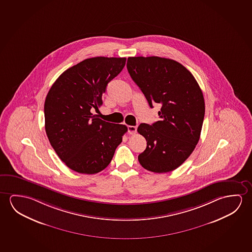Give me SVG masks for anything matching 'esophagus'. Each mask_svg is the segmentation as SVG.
Listing matches in <instances>:
<instances>
[{"instance_id":"34e87169","label":"esophagus","mask_w":252,"mask_h":252,"mask_svg":"<svg viewBox=\"0 0 252 252\" xmlns=\"http://www.w3.org/2000/svg\"><path fill=\"white\" fill-rule=\"evenodd\" d=\"M128 132L130 133V134H135L136 132H137V126H128Z\"/></svg>"}]
</instances>
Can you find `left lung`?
I'll list each match as a JSON object with an SVG mask.
<instances>
[{"instance_id": "obj_1", "label": "left lung", "mask_w": 252, "mask_h": 252, "mask_svg": "<svg viewBox=\"0 0 252 252\" xmlns=\"http://www.w3.org/2000/svg\"><path fill=\"white\" fill-rule=\"evenodd\" d=\"M127 70L150 107L161 105L159 120L142 123L138 132L147 148L138 159L147 170L167 173L176 169L197 145L205 114L203 94L189 70L180 63L159 57L128 58Z\"/></svg>"}]
</instances>
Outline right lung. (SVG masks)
Returning a JSON list of instances; mask_svg holds the SVG:
<instances>
[{"instance_id": "obj_1", "label": "right lung", "mask_w": 252, "mask_h": 252, "mask_svg": "<svg viewBox=\"0 0 252 252\" xmlns=\"http://www.w3.org/2000/svg\"><path fill=\"white\" fill-rule=\"evenodd\" d=\"M126 58H87L63 72L44 102L45 131L51 147L71 170L94 174L104 170L114 155L125 125L93 115L103 104L109 82L123 70Z\"/></svg>"}]
</instances>
